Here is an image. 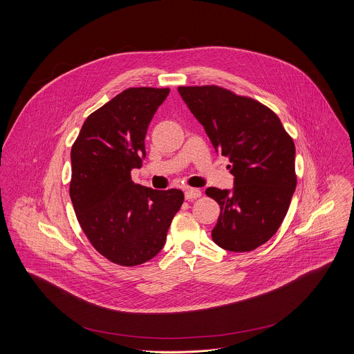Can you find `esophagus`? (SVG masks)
<instances>
[{
  "label": "esophagus",
  "mask_w": 354,
  "mask_h": 354,
  "mask_svg": "<svg viewBox=\"0 0 354 354\" xmlns=\"http://www.w3.org/2000/svg\"><path fill=\"white\" fill-rule=\"evenodd\" d=\"M202 196V191L198 188H188L185 189V199L187 201H195Z\"/></svg>",
  "instance_id": "34e87169"
}]
</instances>
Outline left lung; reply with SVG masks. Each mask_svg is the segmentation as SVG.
<instances>
[{
	"mask_svg": "<svg viewBox=\"0 0 354 354\" xmlns=\"http://www.w3.org/2000/svg\"><path fill=\"white\" fill-rule=\"evenodd\" d=\"M215 151L229 158L233 189L207 188L221 205L216 245L250 252L279 229L296 189V149L278 115L260 102L216 86L178 87Z\"/></svg>",
	"mask_w": 354,
	"mask_h": 354,
	"instance_id": "8db88e82",
	"label": "left lung"
}]
</instances>
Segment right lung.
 <instances>
[{
    "instance_id": "right-lung-1",
    "label": "right lung",
    "mask_w": 354,
    "mask_h": 354,
    "mask_svg": "<svg viewBox=\"0 0 354 354\" xmlns=\"http://www.w3.org/2000/svg\"><path fill=\"white\" fill-rule=\"evenodd\" d=\"M169 91H122L87 117L71 150L69 195L77 221L93 247L120 266L156 256L184 202L180 189L156 191L131 177L142 167L149 124Z\"/></svg>"
}]
</instances>
